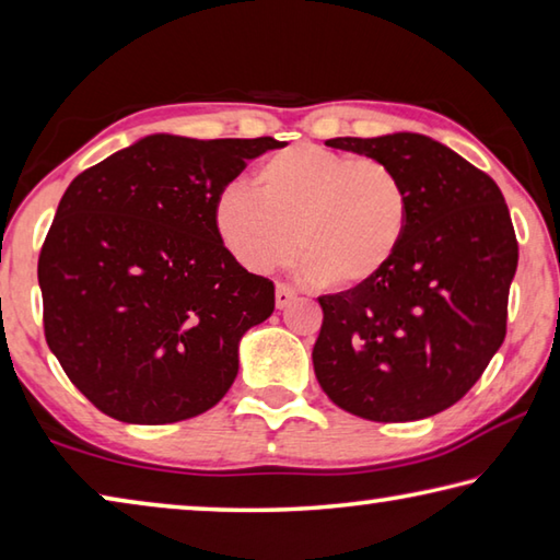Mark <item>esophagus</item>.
<instances>
[{"instance_id": "esophagus-1", "label": "esophagus", "mask_w": 560, "mask_h": 560, "mask_svg": "<svg viewBox=\"0 0 560 560\" xmlns=\"http://www.w3.org/2000/svg\"><path fill=\"white\" fill-rule=\"evenodd\" d=\"M295 298H298V290H295V288L282 285V282H280L278 288H275V305H278L280 310H282V307H288L290 302L295 300Z\"/></svg>"}]
</instances>
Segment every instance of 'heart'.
<instances>
[{
    "mask_svg": "<svg viewBox=\"0 0 560 560\" xmlns=\"http://www.w3.org/2000/svg\"><path fill=\"white\" fill-rule=\"evenodd\" d=\"M258 194L223 186L213 229L231 258L250 272L292 260L327 290H361L384 275L410 225L406 184L388 164L322 144H292L255 172Z\"/></svg>",
    "mask_w": 560,
    "mask_h": 560,
    "instance_id": "1",
    "label": "heart"
}]
</instances>
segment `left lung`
<instances>
[{"instance_id": "obj_1", "label": "left lung", "mask_w": 560, "mask_h": 560, "mask_svg": "<svg viewBox=\"0 0 560 560\" xmlns=\"http://www.w3.org/2000/svg\"><path fill=\"white\" fill-rule=\"evenodd\" d=\"M406 184L404 248L376 282L322 295L315 374L331 404L376 423L455 406L506 337L518 243L489 174L425 135L337 137Z\"/></svg>"}]
</instances>
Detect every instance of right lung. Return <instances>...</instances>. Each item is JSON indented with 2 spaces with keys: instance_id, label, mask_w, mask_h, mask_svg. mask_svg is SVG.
<instances>
[{
  "instance_id": "obj_1",
  "label": "right lung",
  "mask_w": 560,
  "mask_h": 560,
  "mask_svg": "<svg viewBox=\"0 0 560 560\" xmlns=\"http://www.w3.org/2000/svg\"><path fill=\"white\" fill-rule=\"evenodd\" d=\"M280 147L152 135L75 176L38 253L44 335L101 413L164 425L213 408L275 285L235 262L213 199Z\"/></svg>"
}]
</instances>
